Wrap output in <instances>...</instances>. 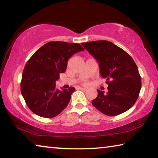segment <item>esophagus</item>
Returning a JSON list of instances; mask_svg holds the SVG:
<instances>
[{
    "label": "esophagus",
    "mask_w": 158,
    "mask_h": 158,
    "mask_svg": "<svg viewBox=\"0 0 158 158\" xmlns=\"http://www.w3.org/2000/svg\"><path fill=\"white\" fill-rule=\"evenodd\" d=\"M79 89H80V90H84V91H85V90H87V89H85V88H82V87H79Z\"/></svg>",
    "instance_id": "obj_1"
}]
</instances>
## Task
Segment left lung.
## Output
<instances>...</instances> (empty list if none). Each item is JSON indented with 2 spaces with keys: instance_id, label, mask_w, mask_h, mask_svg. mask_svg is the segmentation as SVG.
<instances>
[{
  "instance_id": "obj_1",
  "label": "left lung",
  "mask_w": 158,
  "mask_h": 158,
  "mask_svg": "<svg viewBox=\"0 0 158 158\" xmlns=\"http://www.w3.org/2000/svg\"><path fill=\"white\" fill-rule=\"evenodd\" d=\"M99 63L100 73L106 79L108 92L98 90L93 105L106 116H117L135 105L141 80L132 58L111 42L98 40L81 43Z\"/></svg>"
}]
</instances>
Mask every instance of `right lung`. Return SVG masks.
Instances as JSON below:
<instances>
[{
	"instance_id": "obj_1",
	"label": "right lung",
	"mask_w": 158,
	"mask_h": 158,
	"mask_svg": "<svg viewBox=\"0 0 158 158\" xmlns=\"http://www.w3.org/2000/svg\"><path fill=\"white\" fill-rule=\"evenodd\" d=\"M84 51L77 43L49 42L37 49L26 63L22 74L21 92L28 108L44 118L58 116L67 106L75 89L59 90L56 81L66 70L69 58Z\"/></svg>"
}]
</instances>
